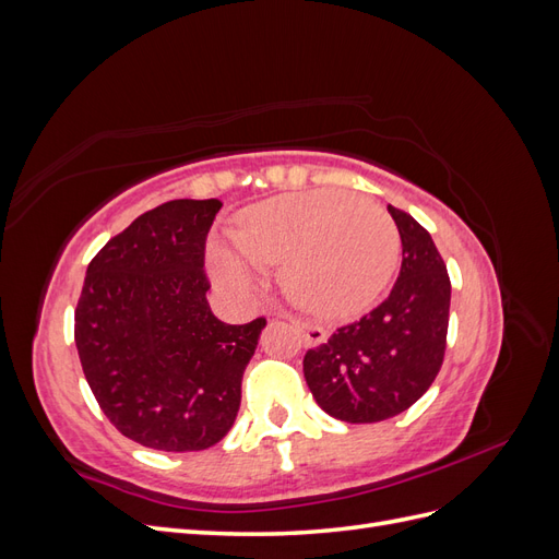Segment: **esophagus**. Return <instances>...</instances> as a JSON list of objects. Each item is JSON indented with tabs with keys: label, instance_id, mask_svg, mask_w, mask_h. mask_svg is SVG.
<instances>
[{
	"label": "esophagus",
	"instance_id": "34e87169",
	"mask_svg": "<svg viewBox=\"0 0 559 559\" xmlns=\"http://www.w3.org/2000/svg\"><path fill=\"white\" fill-rule=\"evenodd\" d=\"M294 326L302 333V341H306L308 347H317L321 343H326V331L321 326H312V324H306V321H298V319H292Z\"/></svg>",
	"mask_w": 559,
	"mask_h": 559
}]
</instances>
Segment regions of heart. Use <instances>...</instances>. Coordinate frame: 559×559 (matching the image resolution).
<instances>
[{"instance_id":"heart-1","label":"heart","mask_w":559,"mask_h":559,"mask_svg":"<svg viewBox=\"0 0 559 559\" xmlns=\"http://www.w3.org/2000/svg\"><path fill=\"white\" fill-rule=\"evenodd\" d=\"M399 257L394 216L343 189L265 200L242 216L238 233L210 245L212 275L226 289L249 294L265 265L284 263V292L319 317H349L373 306Z\"/></svg>"}]
</instances>
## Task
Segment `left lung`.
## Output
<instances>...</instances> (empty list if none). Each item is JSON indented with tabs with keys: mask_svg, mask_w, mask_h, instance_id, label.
<instances>
[{
	"mask_svg": "<svg viewBox=\"0 0 559 559\" xmlns=\"http://www.w3.org/2000/svg\"><path fill=\"white\" fill-rule=\"evenodd\" d=\"M403 261L380 306L308 349L302 373L319 408L349 425L394 417L427 392L443 364L450 277L431 235L389 205Z\"/></svg>",
	"mask_w": 559,
	"mask_h": 559,
	"instance_id": "obj_1",
	"label": "left lung"
}]
</instances>
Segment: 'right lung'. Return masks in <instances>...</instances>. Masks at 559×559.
Listing matches in <instances>:
<instances>
[{
  "instance_id": "1",
  "label": "right lung",
  "mask_w": 559,
  "mask_h": 559,
  "mask_svg": "<svg viewBox=\"0 0 559 559\" xmlns=\"http://www.w3.org/2000/svg\"><path fill=\"white\" fill-rule=\"evenodd\" d=\"M222 200H170L91 261L74 312L83 376L130 441L207 450L240 411L242 376L265 319L224 324L210 310L205 240Z\"/></svg>"
}]
</instances>
